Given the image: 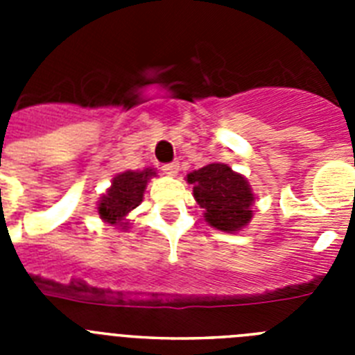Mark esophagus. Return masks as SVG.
Instances as JSON below:
<instances>
[{
    "mask_svg": "<svg viewBox=\"0 0 355 355\" xmlns=\"http://www.w3.org/2000/svg\"><path fill=\"white\" fill-rule=\"evenodd\" d=\"M163 172L167 175H175L180 172V162H171L163 165Z\"/></svg>",
    "mask_w": 355,
    "mask_h": 355,
    "instance_id": "obj_1",
    "label": "esophagus"
}]
</instances>
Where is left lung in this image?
I'll return each mask as SVG.
<instances>
[{"label":"left lung","mask_w":355,"mask_h":355,"mask_svg":"<svg viewBox=\"0 0 355 355\" xmlns=\"http://www.w3.org/2000/svg\"><path fill=\"white\" fill-rule=\"evenodd\" d=\"M193 184V197L205 209L206 222L213 227L231 233L252 218V192L243 175L233 172L224 163H209L188 174Z\"/></svg>","instance_id":"obj_1"}]
</instances>
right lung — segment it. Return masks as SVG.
Masks as SVG:
<instances>
[{"label": "right lung", "instance_id": "1", "mask_svg": "<svg viewBox=\"0 0 355 355\" xmlns=\"http://www.w3.org/2000/svg\"><path fill=\"white\" fill-rule=\"evenodd\" d=\"M150 175H155L153 168L137 172L128 171L115 175L114 183H112L108 192L101 197L99 209H97L103 220L115 225L124 220V216L142 202L144 190H146V184Z\"/></svg>", "mask_w": 355, "mask_h": 355}]
</instances>
